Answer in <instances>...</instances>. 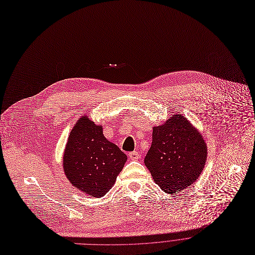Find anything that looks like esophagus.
<instances>
[{
    "instance_id": "34e87169",
    "label": "esophagus",
    "mask_w": 255,
    "mask_h": 255,
    "mask_svg": "<svg viewBox=\"0 0 255 255\" xmlns=\"http://www.w3.org/2000/svg\"><path fill=\"white\" fill-rule=\"evenodd\" d=\"M129 157H130V159H132V160H137L138 158L140 157V155H139V153H138L137 151H132V152L129 153Z\"/></svg>"
}]
</instances>
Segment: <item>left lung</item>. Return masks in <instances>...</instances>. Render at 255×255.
Listing matches in <instances>:
<instances>
[{
    "instance_id": "8db88e82",
    "label": "left lung",
    "mask_w": 255,
    "mask_h": 255,
    "mask_svg": "<svg viewBox=\"0 0 255 255\" xmlns=\"http://www.w3.org/2000/svg\"><path fill=\"white\" fill-rule=\"evenodd\" d=\"M207 148L201 134L186 118L175 114L166 124L153 127L144 164L166 193L181 192L201 174Z\"/></svg>"
}]
</instances>
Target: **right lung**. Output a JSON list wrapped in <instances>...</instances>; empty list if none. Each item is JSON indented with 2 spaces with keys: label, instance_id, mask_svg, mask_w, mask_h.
Returning <instances> with one entry per match:
<instances>
[{
  "label": "right lung",
  "instance_id": "right-lung-1",
  "mask_svg": "<svg viewBox=\"0 0 255 255\" xmlns=\"http://www.w3.org/2000/svg\"><path fill=\"white\" fill-rule=\"evenodd\" d=\"M126 160V154L107 140L102 126L83 116L69 136L63 167L75 188L102 197L113 187Z\"/></svg>",
  "mask_w": 255,
  "mask_h": 255
}]
</instances>
